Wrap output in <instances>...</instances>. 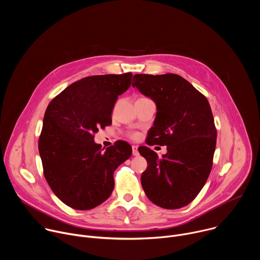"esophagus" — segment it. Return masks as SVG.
Here are the masks:
<instances>
[{
    "label": "esophagus",
    "mask_w": 260,
    "mask_h": 260,
    "mask_svg": "<svg viewBox=\"0 0 260 260\" xmlns=\"http://www.w3.org/2000/svg\"><path fill=\"white\" fill-rule=\"evenodd\" d=\"M132 148H133V155L134 156H138L140 153H139V151H138V146H136V145H133L132 146Z\"/></svg>",
    "instance_id": "1"
}]
</instances>
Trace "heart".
Here are the masks:
<instances>
[{"mask_svg":"<svg viewBox=\"0 0 260 260\" xmlns=\"http://www.w3.org/2000/svg\"><path fill=\"white\" fill-rule=\"evenodd\" d=\"M131 137H132V138H136V137H137V135H136V134H132V135H131Z\"/></svg>","mask_w":260,"mask_h":260,"instance_id":"obj_1","label":"heart"}]
</instances>
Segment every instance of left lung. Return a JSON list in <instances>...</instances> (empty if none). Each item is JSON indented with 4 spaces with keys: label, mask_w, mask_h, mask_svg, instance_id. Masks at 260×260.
<instances>
[{
    "label": "left lung",
    "mask_w": 260,
    "mask_h": 260,
    "mask_svg": "<svg viewBox=\"0 0 260 260\" xmlns=\"http://www.w3.org/2000/svg\"><path fill=\"white\" fill-rule=\"evenodd\" d=\"M132 83L156 104L147 145L167 146L158 155L146 146L139 152L147 160L142 187L153 204L179 209L191 203L208 180L216 148L217 131L207 98L176 74H136Z\"/></svg>",
    "instance_id": "left-lung-1"
}]
</instances>
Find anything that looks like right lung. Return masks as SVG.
I'll use <instances>...</instances> for the list:
<instances>
[{
  "label": "right lung",
  "instance_id": "1",
  "mask_svg": "<svg viewBox=\"0 0 260 260\" xmlns=\"http://www.w3.org/2000/svg\"><path fill=\"white\" fill-rule=\"evenodd\" d=\"M133 74L94 75L72 83L48 105L39 138L44 177L67 206L90 210L114 189L115 170L132 155V147L117 141L106 148L94 134L112 123L118 95L131 86Z\"/></svg>",
  "mask_w": 260,
  "mask_h": 260
}]
</instances>
